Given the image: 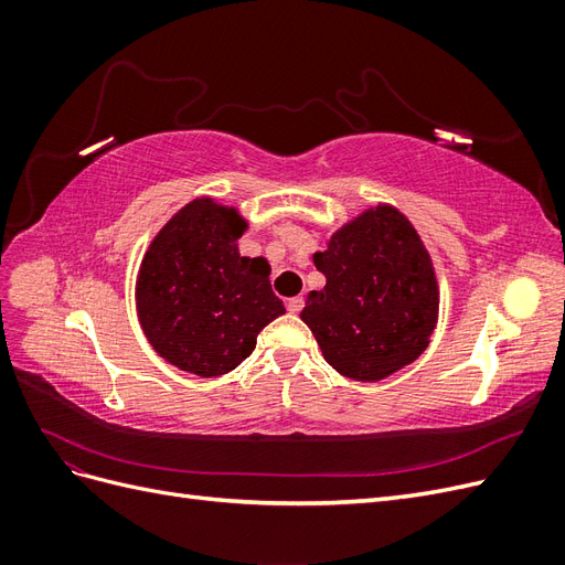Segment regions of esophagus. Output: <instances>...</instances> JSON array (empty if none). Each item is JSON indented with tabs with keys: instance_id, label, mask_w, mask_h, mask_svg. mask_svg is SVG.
Here are the masks:
<instances>
[{
	"instance_id": "obj_1",
	"label": "esophagus",
	"mask_w": 565,
	"mask_h": 565,
	"mask_svg": "<svg viewBox=\"0 0 565 565\" xmlns=\"http://www.w3.org/2000/svg\"><path fill=\"white\" fill-rule=\"evenodd\" d=\"M301 309H303V299H301V297L287 299V311H289V313H299Z\"/></svg>"
}]
</instances>
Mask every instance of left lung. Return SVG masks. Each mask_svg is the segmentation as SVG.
Listing matches in <instances>:
<instances>
[{
  "instance_id": "8db88e82",
  "label": "left lung",
  "mask_w": 565,
  "mask_h": 565,
  "mask_svg": "<svg viewBox=\"0 0 565 565\" xmlns=\"http://www.w3.org/2000/svg\"><path fill=\"white\" fill-rule=\"evenodd\" d=\"M313 264L328 282L306 297L301 320L337 372L377 382L429 347L438 285L429 252L401 212H365Z\"/></svg>"
}]
</instances>
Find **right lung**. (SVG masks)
Wrapping results in <instances>:
<instances>
[{
  "label": "right lung",
  "instance_id": "right-lung-1",
  "mask_svg": "<svg viewBox=\"0 0 565 565\" xmlns=\"http://www.w3.org/2000/svg\"><path fill=\"white\" fill-rule=\"evenodd\" d=\"M245 221L212 200H193L148 247L136 282L141 328L164 361L218 377L241 365L270 320L285 313L270 266L241 256Z\"/></svg>",
  "mask_w": 565,
  "mask_h": 565
}]
</instances>
